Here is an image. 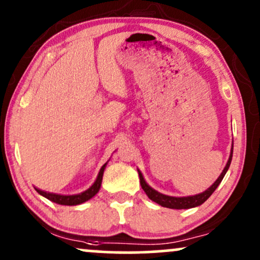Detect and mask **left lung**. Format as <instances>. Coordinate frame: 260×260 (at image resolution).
Returning <instances> with one entry per match:
<instances>
[{
  "label": "left lung",
  "mask_w": 260,
  "mask_h": 260,
  "mask_svg": "<svg viewBox=\"0 0 260 260\" xmlns=\"http://www.w3.org/2000/svg\"><path fill=\"white\" fill-rule=\"evenodd\" d=\"M232 153L234 150L231 149V154H230L229 161L226 164L225 169L222 170L221 175L217 177V180L211 184L210 187L208 188L207 190H204L203 193H199V194L196 196H189V197H170V196H165L162 193H159L157 190H155L151 188L149 184L145 182L144 177H143L142 172L138 170V174H139V178H140V186H142L143 190L147 193V196L149 197V199L151 201L157 203V204L161 205V207H165V208H170V209H189V208H196L198 205H202L207 199L214 193V190L216 189L217 186L221 183L223 176L226 175L228 170L230 168V164H231L232 160Z\"/></svg>",
  "instance_id": "left-lung-1"
}]
</instances>
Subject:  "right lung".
<instances>
[{
	"label": "right lung",
	"mask_w": 260,
	"mask_h": 260,
	"mask_svg": "<svg viewBox=\"0 0 260 260\" xmlns=\"http://www.w3.org/2000/svg\"><path fill=\"white\" fill-rule=\"evenodd\" d=\"M106 165H107V162L104 164L103 168L100 169L99 175H98L96 180H95L94 183H92V186L90 188H88L86 190H84V192L79 193V194L62 196V194H56V193L45 192V190L39 189V188H35V189H37V192L39 193V194H41L43 197H45V198H47L49 201H51L53 203H57V204H61V205H78V204H82V203H84L86 201H89V199H91L92 197H94L98 192H99V189L101 187V182H103L104 170H105Z\"/></svg>",
	"instance_id": "add662e5"
}]
</instances>
